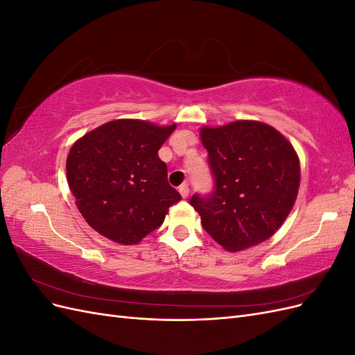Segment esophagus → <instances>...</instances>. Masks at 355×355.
Here are the masks:
<instances>
[{
  "label": "esophagus",
  "mask_w": 355,
  "mask_h": 355,
  "mask_svg": "<svg viewBox=\"0 0 355 355\" xmlns=\"http://www.w3.org/2000/svg\"><path fill=\"white\" fill-rule=\"evenodd\" d=\"M179 192H180V196H182V197L187 198V197L189 196V187H188V184L180 185V187H179Z\"/></svg>",
  "instance_id": "obj_1"
}]
</instances>
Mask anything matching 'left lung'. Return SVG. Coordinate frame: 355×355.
Masks as SVG:
<instances>
[{
  "instance_id": "left-lung-1",
  "label": "left lung",
  "mask_w": 355,
  "mask_h": 355,
  "mask_svg": "<svg viewBox=\"0 0 355 355\" xmlns=\"http://www.w3.org/2000/svg\"><path fill=\"white\" fill-rule=\"evenodd\" d=\"M214 180L189 204L202 228L225 250L239 252L274 235L292 210L300 180L299 158L287 139L259 121L201 128Z\"/></svg>"
}]
</instances>
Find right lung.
<instances>
[{
	"mask_svg": "<svg viewBox=\"0 0 355 355\" xmlns=\"http://www.w3.org/2000/svg\"><path fill=\"white\" fill-rule=\"evenodd\" d=\"M176 124L115 120L83 136L67 159L68 184L90 227L120 244H137L180 201L158 149Z\"/></svg>",
	"mask_w": 355,
	"mask_h": 355,
	"instance_id": "add662e5",
	"label": "right lung"
}]
</instances>
